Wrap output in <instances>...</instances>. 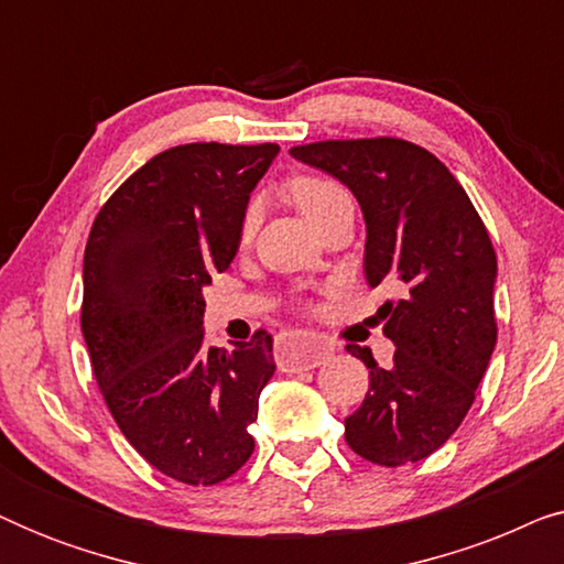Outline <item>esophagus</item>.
<instances>
[{"label": "esophagus", "mask_w": 564, "mask_h": 564, "mask_svg": "<svg viewBox=\"0 0 564 564\" xmlns=\"http://www.w3.org/2000/svg\"><path fill=\"white\" fill-rule=\"evenodd\" d=\"M328 354H334V346L323 341L321 336H313V334L288 336L280 351V369L282 372H305V369L318 367Z\"/></svg>", "instance_id": "esophagus-1"}]
</instances>
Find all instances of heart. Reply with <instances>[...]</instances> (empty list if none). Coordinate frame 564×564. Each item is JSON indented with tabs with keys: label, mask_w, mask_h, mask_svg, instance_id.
Returning a JSON list of instances; mask_svg holds the SVG:
<instances>
[{
	"label": "heart",
	"mask_w": 564,
	"mask_h": 564,
	"mask_svg": "<svg viewBox=\"0 0 564 564\" xmlns=\"http://www.w3.org/2000/svg\"><path fill=\"white\" fill-rule=\"evenodd\" d=\"M290 195L315 228H318V223L326 218V215L334 210L336 205H341L349 199V195H346V189L341 187V184L328 180V176H318V174H305V176H297V180H292ZM257 226H259V203L257 199H251V203L246 205L243 218H241L243 241H249V238L253 236V230H257Z\"/></svg>",
	"instance_id": "b5f03b06"
}]
</instances>
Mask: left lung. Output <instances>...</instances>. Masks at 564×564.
<instances>
[{
  "label": "left lung",
  "instance_id": "obj_1",
  "mask_svg": "<svg viewBox=\"0 0 564 564\" xmlns=\"http://www.w3.org/2000/svg\"><path fill=\"white\" fill-rule=\"evenodd\" d=\"M290 153L359 199L369 288L403 290L380 307L395 344L390 369L367 346H346L369 367L367 395L344 421L346 444L382 467L426 459L465 421L498 341L488 228L449 169L403 138L318 141Z\"/></svg>",
  "mask_w": 564,
  "mask_h": 564
}]
</instances>
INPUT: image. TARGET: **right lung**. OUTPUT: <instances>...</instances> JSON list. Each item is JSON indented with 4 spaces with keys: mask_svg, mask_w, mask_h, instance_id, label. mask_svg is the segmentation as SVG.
Masks as SVG:
<instances>
[{
    "mask_svg": "<svg viewBox=\"0 0 564 564\" xmlns=\"http://www.w3.org/2000/svg\"><path fill=\"white\" fill-rule=\"evenodd\" d=\"M276 151H161L99 207L84 249L82 334L99 392L133 449L184 485H218L253 454L272 336L207 344L203 288L234 261L249 195Z\"/></svg>",
    "mask_w": 564,
    "mask_h": 564,
    "instance_id": "right-lung-1",
    "label": "right lung"
}]
</instances>
